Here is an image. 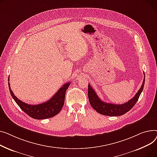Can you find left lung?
<instances>
[{"mask_svg": "<svg viewBox=\"0 0 157 157\" xmlns=\"http://www.w3.org/2000/svg\"><path fill=\"white\" fill-rule=\"evenodd\" d=\"M144 78L143 81V84L140 90H138L137 93L136 94V95L133 97V98L128 101V102H126L125 103L122 105H115L103 102V101H101L99 99V98L96 93L95 90L89 84L88 98L91 106L93 107L98 113L103 115L115 117L122 115L126 113L133 108V106L135 105V104L137 101L138 99H139L141 93H142L145 81L144 73Z\"/></svg>", "mask_w": 157, "mask_h": 157, "instance_id": "obj_1", "label": "left lung"}]
</instances>
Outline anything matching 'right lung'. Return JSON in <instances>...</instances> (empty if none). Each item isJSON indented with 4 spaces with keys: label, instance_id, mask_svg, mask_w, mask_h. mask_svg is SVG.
Listing matches in <instances>:
<instances>
[{
    "label": "right lung",
    "instance_id": "1",
    "mask_svg": "<svg viewBox=\"0 0 157 157\" xmlns=\"http://www.w3.org/2000/svg\"><path fill=\"white\" fill-rule=\"evenodd\" d=\"M8 81L9 82V77ZM70 84V82L64 84L58 90L57 93L46 102L39 105H32L23 102L14 96L11 89L9 82H8L9 91L15 102L25 113L34 119H46L58 114L64 105L66 91Z\"/></svg>",
    "mask_w": 157,
    "mask_h": 157
}]
</instances>
